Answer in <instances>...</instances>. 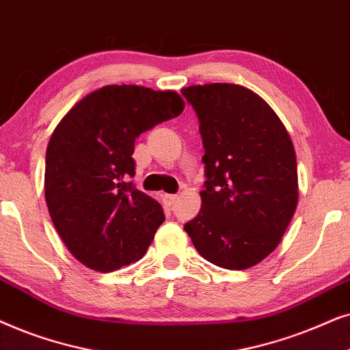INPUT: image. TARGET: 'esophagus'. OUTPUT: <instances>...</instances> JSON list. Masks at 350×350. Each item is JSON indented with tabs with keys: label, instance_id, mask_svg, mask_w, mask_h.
Instances as JSON below:
<instances>
[{
	"label": "esophagus",
	"instance_id": "1",
	"mask_svg": "<svg viewBox=\"0 0 350 350\" xmlns=\"http://www.w3.org/2000/svg\"><path fill=\"white\" fill-rule=\"evenodd\" d=\"M176 200H178V195H174V193H167V195H165V203L166 204H174V202Z\"/></svg>",
	"mask_w": 350,
	"mask_h": 350
}]
</instances>
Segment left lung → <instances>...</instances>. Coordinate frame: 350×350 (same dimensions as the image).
Here are the masks:
<instances>
[{
	"label": "left lung",
	"instance_id": "1",
	"mask_svg": "<svg viewBox=\"0 0 350 350\" xmlns=\"http://www.w3.org/2000/svg\"><path fill=\"white\" fill-rule=\"evenodd\" d=\"M200 121L202 209L184 226L204 259L243 270L280 243L297 204L296 153L275 111L229 83L184 88Z\"/></svg>",
	"mask_w": 350,
	"mask_h": 350
}]
</instances>
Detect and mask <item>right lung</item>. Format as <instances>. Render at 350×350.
I'll use <instances>...</instances> for the list:
<instances>
[{
  "label": "right lung",
  "mask_w": 350,
  "mask_h": 350,
  "mask_svg": "<svg viewBox=\"0 0 350 350\" xmlns=\"http://www.w3.org/2000/svg\"><path fill=\"white\" fill-rule=\"evenodd\" d=\"M183 110L174 91L111 85L83 97L54 129L46 203L60 239L86 267L111 272L146 254L165 213L131 183L134 142Z\"/></svg>",
  "instance_id": "right-lung-1"
}]
</instances>
